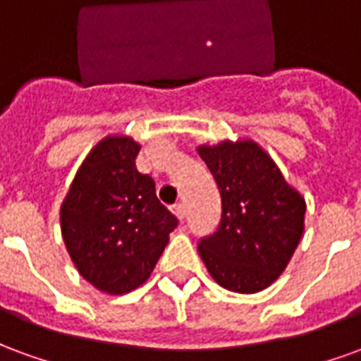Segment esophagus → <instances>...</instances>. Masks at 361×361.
I'll return each instance as SVG.
<instances>
[{
	"instance_id": "obj_1",
	"label": "esophagus",
	"mask_w": 361,
	"mask_h": 361,
	"mask_svg": "<svg viewBox=\"0 0 361 361\" xmlns=\"http://www.w3.org/2000/svg\"><path fill=\"white\" fill-rule=\"evenodd\" d=\"M172 212L178 216L180 220L185 219V207H183V203H178V204H172Z\"/></svg>"
}]
</instances>
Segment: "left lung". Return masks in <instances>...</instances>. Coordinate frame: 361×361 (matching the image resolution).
Here are the masks:
<instances>
[{"mask_svg": "<svg viewBox=\"0 0 361 361\" xmlns=\"http://www.w3.org/2000/svg\"><path fill=\"white\" fill-rule=\"evenodd\" d=\"M222 197L219 230L199 243L216 284L255 294L279 279L303 235L305 199L253 139L199 145Z\"/></svg>", "mask_w": 361, "mask_h": 361, "instance_id": "obj_1", "label": "left lung"}]
</instances>
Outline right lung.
Segmentation results:
<instances>
[{"instance_id":"add662e5","label":"right lung","mask_w":361,"mask_h":361,"mask_svg":"<svg viewBox=\"0 0 361 361\" xmlns=\"http://www.w3.org/2000/svg\"><path fill=\"white\" fill-rule=\"evenodd\" d=\"M141 145L108 135L92 147L59 211L67 253L82 279L104 294L147 282L178 220L158 201L154 180L135 158Z\"/></svg>"}]
</instances>
